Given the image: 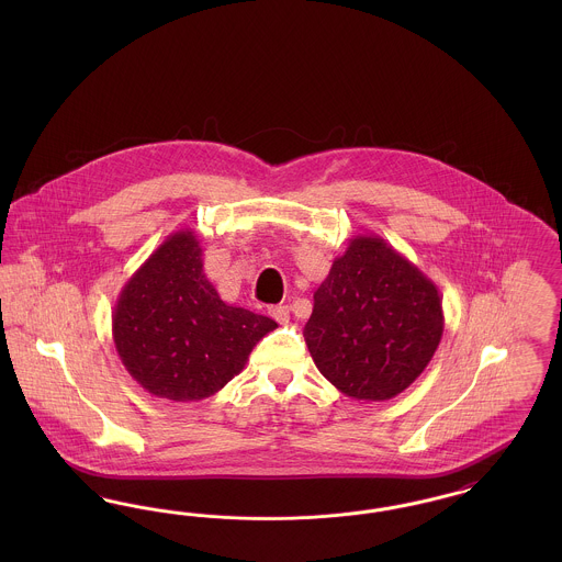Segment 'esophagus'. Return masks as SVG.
Masks as SVG:
<instances>
[{
  "mask_svg": "<svg viewBox=\"0 0 562 562\" xmlns=\"http://www.w3.org/2000/svg\"><path fill=\"white\" fill-rule=\"evenodd\" d=\"M269 316L273 318L276 322H280V324H286V322L291 321V310H289V305H271L269 307Z\"/></svg>",
  "mask_w": 562,
  "mask_h": 562,
  "instance_id": "34e87169",
  "label": "esophagus"
}]
</instances>
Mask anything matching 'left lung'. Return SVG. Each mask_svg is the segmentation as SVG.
Here are the masks:
<instances>
[{
  "label": "left lung",
  "mask_w": 562,
  "mask_h": 562,
  "mask_svg": "<svg viewBox=\"0 0 562 562\" xmlns=\"http://www.w3.org/2000/svg\"><path fill=\"white\" fill-rule=\"evenodd\" d=\"M442 330V296L428 276L383 238L353 236L316 289L303 335L341 394L383 402L424 373Z\"/></svg>",
  "instance_id": "8db88e82"
}]
</instances>
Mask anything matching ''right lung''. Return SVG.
Wrapping results in <instances>:
<instances>
[{
  "label": "right lung",
  "mask_w": 562,
  "mask_h": 562,
  "mask_svg": "<svg viewBox=\"0 0 562 562\" xmlns=\"http://www.w3.org/2000/svg\"><path fill=\"white\" fill-rule=\"evenodd\" d=\"M278 324L227 305L204 273L195 232L170 234L134 271L111 314L117 356L151 396L198 402L240 373Z\"/></svg>",
  "instance_id": "add662e5"
}]
</instances>
